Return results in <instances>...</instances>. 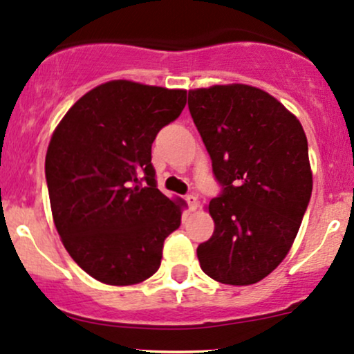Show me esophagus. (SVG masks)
<instances>
[{
    "label": "esophagus",
    "instance_id": "34e87169",
    "mask_svg": "<svg viewBox=\"0 0 354 354\" xmlns=\"http://www.w3.org/2000/svg\"><path fill=\"white\" fill-rule=\"evenodd\" d=\"M185 200H186V203H188L191 211H194L198 206H200V200H198V196H194V194H186Z\"/></svg>",
    "mask_w": 354,
    "mask_h": 354
}]
</instances>
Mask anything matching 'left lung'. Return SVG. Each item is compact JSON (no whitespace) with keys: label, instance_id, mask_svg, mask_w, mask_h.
<instances>
[{"label":"left lung","instance_id":"8db88e82","mask_svg":"<svg viewBox=\"0 0 354 354\" xmlns=\"http://www.w3.org/2000/svg\"><path fill=\"white\" fill-rule=\"evenodd\" d=\"M188 108L221 186L208 206L214 233L196 250L201 270L233 286L261 281L290 251L311 198L303 126L248 84L191 89Z\"/></svg>","mask_w":354,"mask_h":354}]
</instances>
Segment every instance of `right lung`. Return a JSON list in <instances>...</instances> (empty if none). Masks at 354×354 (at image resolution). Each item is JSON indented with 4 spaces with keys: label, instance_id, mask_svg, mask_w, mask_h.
<instances>
[{
    "label": "right lung",
    "instance_id": "1",
    "mask_svg": "<svg viewBox=\"0 0 354 354\" xmlns=\"http://www.w3.org/2000/svg\"><path fill=\"white\" fill-rule=\"evenodd\" d=\"M185 104V89L109 81L53 133L44 161L53 219L71 258L101 283L148 279L180 228L183 201L158 189L151 145Z\"/></svg>",
    "mask_w": 354,
    "mask_h": 354
}]
</instances>
